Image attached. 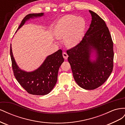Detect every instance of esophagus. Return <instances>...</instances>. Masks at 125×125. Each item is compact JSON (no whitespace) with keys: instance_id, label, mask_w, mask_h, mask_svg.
<instances>
[{"instance_id":"34e87169","label":"esophagus","mask_w":125,"mask_h":125,"mask_svg":"<svg viewBox=\"0 0 125 125\" xmlns=\"http://www.w3.org/2000/svg\"><path fill=\"white\" fill-rule=\"evenodd\" d=\"M62 56L63 57V58L65 59H67L68 58V55L66 53V52H63L62 53Z\"/></svg>"}]
</instances>
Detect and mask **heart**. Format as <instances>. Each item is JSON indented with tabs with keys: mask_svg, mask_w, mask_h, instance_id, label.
Instances as JSON below:
<instances>
[{
	"mask_svg": "<svg viewBox=\"0 0 125 125\" xmlns=\"http://www.w3.org/2000/svg\"><path fill=\"white\" fill-rule=\"evenodd\" d=\"M86 26L84 19L69 16L60 19L56 24L54 33L59 38L65 36L64 42L68 47H73L81 40Z\"/></svg>",
	"mask_w": 125,
	"mask_h": 125,
	"instance_id": "1",
	"label": "heart"
}]
</instances>
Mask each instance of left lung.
<instances>
[{
	"label": "left lung",
	"instance_id": "8db88e82",
	"mask_svg": "<svg viewBox=\"0 0 125 125\" xmlns=\"http://www.w3.org/2000/svg\"><path fill=\"white\" fill-rule=\"evenodd\" d=\"M92 21L81 41L67 51L74 80L81 88L94 90L103 84L113 69V42L105 21L89 10ZM95 55L93 60L92 54Z\"/></svg>",
	"mask_w": 125,
	"mask_h": 125
}]
</instances>
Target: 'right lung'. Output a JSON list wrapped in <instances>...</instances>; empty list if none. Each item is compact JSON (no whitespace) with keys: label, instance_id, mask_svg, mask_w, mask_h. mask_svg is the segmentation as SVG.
I'll return each instance as SVG.
<instances>
[{"label":"right lung","instance_id":"add662e5","mask_svg":"<svg viewBox=\"0 0 125 125\" xmlns=\"http://www.w3.org/2000/svg\"><path fill=\"white\" fill-rule=\"evenodd\" d=\"M43 16L44 13L26 15L22 20L17 31L30 19ZM10 56L14 77L29 93L33 95H44L48 94L54 88L57 81L59 68L64 61L62 50L48 56L39 68L31 72L21 70L17 65L13 57L11 45Z\"/></svg>","mask_w":125,"mask_h":125}]
</instances>
